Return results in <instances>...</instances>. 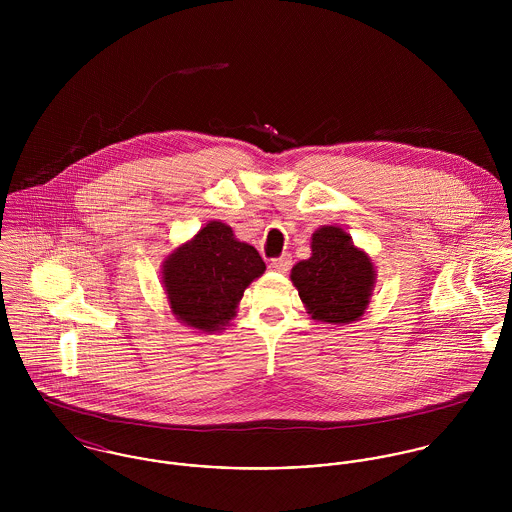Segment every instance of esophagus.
Segmentation results:
<instances>
[{
  "mask_svg": "<svg viewBox=\"0 0 512 512\" xmlns=\"http://www.w3.org/2000/svg\"><path fill=\"white\" fill-rule=\"evenodd\" d=\"M290 268H292V256L290 254H282V256H278L270 262V270L280 272V274H286Z\"/></svg>",
  "mask_w": 512,
  "mask_h": 512,
  "instance_id": "34e87169",
  "label": "esophagus"
}]
</instances>
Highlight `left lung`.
Segmentation results:
<instances>
[{"label": "left lung", "instance_id": "8db88e82", "mask_svg": "<svg viewBox=\"0 0 512 512\" xmlns=\"http://www.w3.org/2000/svg\"><path fill=\"white\" fill-rule=\"evenodd\" d=\"M311 252L309 260L293 266L292 282L313 319L325 323L359 321L372 295V262L337 226L315 230Z\"/></svg>", "mask_w": 512, "mask_h": 512}]
</instances>
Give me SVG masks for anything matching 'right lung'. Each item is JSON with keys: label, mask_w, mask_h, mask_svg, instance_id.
Listing matches in <instances>:
<instances>
[{"label": "right lung", "mask_w": 512, "mask_h": 512, "mask_svg": "<svg viewBox=\"0 0 512 512\" xmlns=\"http://www.w3.org/2000/svg\"><path fill=\"white\" fill-rule=\"evenodd\" d=\"M264 270L254 246L238 242L230 226L213 220L169 256L163 284L177 319L201 331H217L234 317L242 293Z\"/></svg>", "instance_id": "add662e5"}]
</instances>
